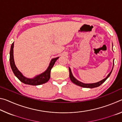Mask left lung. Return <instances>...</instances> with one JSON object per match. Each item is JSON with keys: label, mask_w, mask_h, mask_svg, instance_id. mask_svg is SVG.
<instances>
[{"label": "left lung", "mask_w": 122, "mask_h": 122, "mask_svg": "<svg viewBox=\"0 0 122 122\" xmlns=\"http://www.w3.org/2000/svg\"><path fill=\"white\" fill-rule=\"evenodd\" d=\"M112 46H113V45H112ZM113 65H114V59H113V63L112 68V69H111V71L110 72V73H109L108 75H107V76L106 78H104V79H103L102 80H101V81H99L98 82H96V83H82V82H81L79 81L78 80L76 79V78L74 77L73 74H72V72L71 71V69L69 67L70 79H71V82H73V83H74V84H76V85H77L78 86H82V87L89 88H94L97 87V86H101L103 83H104V82L106 81V80L107 79V78H108L109 77V76H110L111 72H112V69H113Z\"/></svg>", "instance_id": "obj_1"}]
</instances>
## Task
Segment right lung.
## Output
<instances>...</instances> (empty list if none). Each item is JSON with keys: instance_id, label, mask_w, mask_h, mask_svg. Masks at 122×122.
I'll return each instance as SVG.
<instances>
[{"instance_id": "right-lung-1", "label": "right lung", "mask_w": 122, "mask_h": 122, "mask_svg": "<svg viewBox=\"0 0 122 122\" xmlns=\"http://www.w3.org/2000/svg\"><path fill=\"white\" fill-rule=\"evenodd\" d=\"M13 48L14 42H13V44L11 45V50H10V66H11V69L12 71H13L14 74L20 81L26 84H29V85L32 86H38L46 83L47 82L49 81V78H50L51 77V69L53 68L55 62L59 58V57H57L51 59L47 69L44 72H43L42 73L36 76L33 78H27L24 76L23 74L18 70L17 67H16L14 60Z\"/></svg>"}]
</instances>
